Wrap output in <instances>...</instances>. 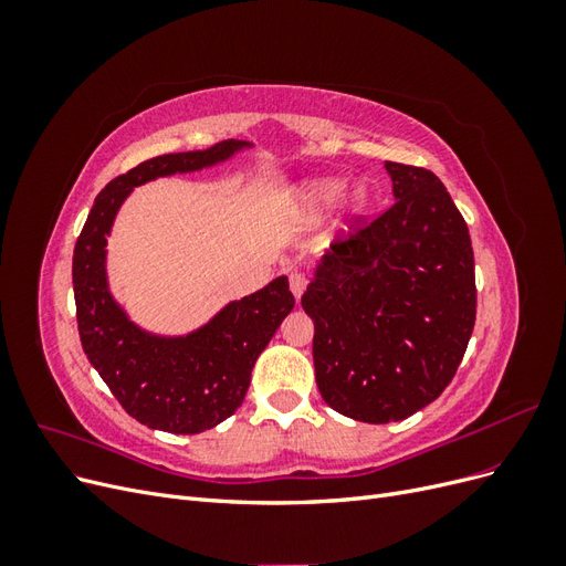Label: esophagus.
<instances>
[{
    "mask_svg": "<svg viewBox=\"0 0 566 566\" xmlns=\"http://www.w3.org/2000/svg\"><path fill=\"white\" fill-rule=\"evenodd\" d=\"M306 276L304 273H300V271H295V273H290V290H293V295H295V300H300L302 297V293L306 290Z\"/></svg>",
    "mask_w": 566,
    "mask_h": 566,
    "instance_id": "esophagus-1",
    "label": "esophagus"
}]
</instances>
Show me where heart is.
Instances as JSON below:
<instances>
[{
    "label": "heart",
    "instance_id": "obj_1",
    "mask_svg": "<svg viewBox=\"0 0 566 566\" xmlns=\"http://www.w3.org/2000/svg\"><path fill=\"white\" fill-rule=\"evenodd\" d=\"M342 196H345V181L342 179H314V181H306L300 188L295 196V202H297V210L304 217L316 219L328 210H333ZM368 200H370V196H368V188L364 184H356L347 193V205L352 212H364Z\"/></svg>",
    "mask_w": 566,
    "mask_h": 566
}]
</instances>
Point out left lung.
Masks as SVG:
<instances>
[{"label": "left lung", "instance_id": "left-lung-1", "mask_svg": "<svg viewBox=\"0 0 566 566\" xmlns=\"http://www.w3.org/2000/svg\"><path fill=\"white\" fill-rule=\"evenodd\" d=\"M391 208L321 256L302 295L323 401L358 422L418 413L447 389L476 316L468 224L424 167L385 163Z\"/></svg>", "mask_w": 566, "mask_h": 566}]
</instances>
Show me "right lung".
<instances>
[{
	"label": "right lung",
	"mask_w": 566,
	"mask_h": 566,
	"mask_svg": "<svg viewBox=\"0 0 566 566\" xmlns=\"http://www.w3.org/2000/svg\"><path fill=\"white\" fill-rule=\"evenodd\" d=\"M252 148L227 139L205 150L167 153L115 177L94 200L73 254V290L82 349L113 397L150 430L198 434L233 416L250 375L295 297L279 276L256 293L233 300L186 335H158L136 325L108 285V235L136 186L160 177L200 172Z\"/></svg>",
	"instance_id": "right-lung-1"
}]
</instances>
